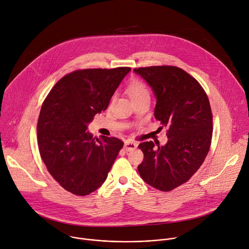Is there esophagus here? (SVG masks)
Listing matches in <instances>:
<instances>
[{
  "label": "esophagus",
  "mask_w": 249,
  "mask_h": 249,
  "mask_svg": "<svg viewBox=\"0 0 249 249\" xmlns=\"http://www.w3.org/2000/svg\"><path fill=\"white\" fill-rule=\"evenodd\" d=\"M136 147H137V143H135V142H129V141H126L124 142V149H125V151H132Z\"/></svg>",
  "instance_id": "1"
}]
</instances>
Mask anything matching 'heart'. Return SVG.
Wrapping results in <instances>:
<instances>
[{"label":"heart","mask_w":249,"mask_h":249,"mask_svg":"<svg viewBox=\"0 0 249 249\" xmlns=\"http://www.w3.org/2000/svg\"><path fill=\"white\" fill-rule=\"evenodd\" d=\"M127 92L131 100L139 98L142 95H148L147 88L141 81H132L127 86Z\"/></svg>","instance_id":"obj_1"}]
</instances>
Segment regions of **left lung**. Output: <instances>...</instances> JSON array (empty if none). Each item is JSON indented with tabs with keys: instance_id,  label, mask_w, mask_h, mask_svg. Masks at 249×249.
Listing matches in <instances>:
<instances>
[{
	"instance_id": "obj_1",
	"label": "left lung",
	"mask_w": 249,
	"mask_h": 249,
	"mask_svg": "<svg viewBox=\"0 0 249 249\" xmlns=\"http://www.w3.org/2000/svg\"><path fill=\"white\" fill-rule=\"evenodd\" d=\"M151 87L156 98L154 117L167 126V143L145 142L139 173L148 185L163 192L187 182L203 164L211 146L213 115L200 83L175 66L133 69Z\"/></svg>"
}]
</instances>
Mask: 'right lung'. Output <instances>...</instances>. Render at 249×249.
<instances>
[{"label": "right lung", "instance_id": "right-lung-1", "mask_svg": "<svg viewBox=\"0 0 249 249\" xmlns=\"http://www.w3.org/2000/svg\"><path fill=\"white\" fill-rule=\"evenodd\" d=\"M129 67L83 69L62 77L44 100L37 123L40 157L50 175L78 196L102 186L124 146L117 137H93L87 130L107 109Z\"/></svg>", "mask_w": 249, "mask_h": 249}]
</instances>
